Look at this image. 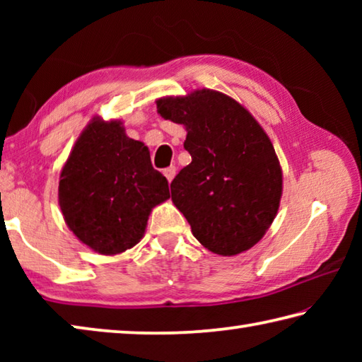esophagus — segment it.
<instances>
[{"label": "esophagus", "mask_w": 362, "mask_h": 362, "mask_svg": "<svg viewBox=\"0 0 362 362\" xmlns=\"http://www.w3.org/2000/svg\"><path fill=\"white\" fill-rule=\"evenodd\" d=\"M175 174H177V169H175V166H170V168H168V169H164V175H166V179H168V182H169V183L173 182V179L175 177Z\"/></svg>", "instance_id": "1"}]
</instances>
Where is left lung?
Here are the masks:
<instances>
[{
    "mask_svg": "<svg viewBox=\"0 0 362 362\" xmlns=\"http://www.w3.org/2000/svg\"><path fill=\"white\" fill-rule=\"evenodd\" d=\"M187 129L192 163L170 183L173 203L211 252L231 257L265 235L279 209L283 169L273 144L240 102L212 89L156 100Z\"/></svg>",
    "mask_w": 362,
    "mask_h": 362,
    "instance_id": "1",
    "label": "left lung"
}]
</instances>
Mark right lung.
I'll return each mask as SVG.
<instances>
[{"mask_svg":"<svg viewBox=\"0 0 362 362\" xmlns=\"http://www.w3.org/2000/svg\"><path fill=\"white\" fill-rule=\"evenodd\" d=\"M169 196L166 177L151 166L148 146L127 137L121 119H90L60 170L65 223L102 255L136 246L151 209Z\"/></svg>","mask_w":362,"mask_h":362,"instance_id":"add662e5","label":"right lung"}]
</instances>
